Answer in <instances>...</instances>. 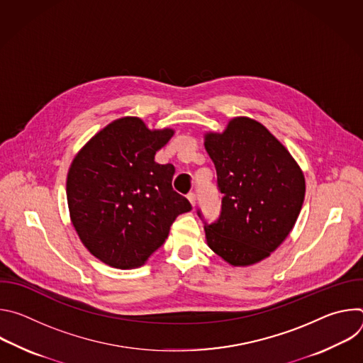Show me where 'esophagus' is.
<instances>
[{"instance_id": "34e87169", "label": "esophagus", "mask_w": 363, "mask_h": 363, "mask_svg": "<svg viewBox=\"0 0 363 363\" xmlns=\"http://www.w3.org/2000/svg\"><path fill=\"white\" fill-rule=\"evenodd\" d=\"M186 196H188V199H189L191 205H192V206H195V201H196V196H195V194H194V192H189Z\"/></svg>"}]
</instances>
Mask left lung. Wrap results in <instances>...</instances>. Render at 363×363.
<instances>
[{
    "instance_id": "8db88e82",
    "label": "left lung",
    "mask_w": 363,
    "mask_h": 363,
    "mask_svg": "<svg viewBox=\"0 0 363 363\" xmlns=\"http://www.w3.org/2000/svg\"><path fill=\"white\" fill-rule=\"evenodd\" d=\"M203 145L223 194L218 220L203 225L206 242L231 266L262 262L296 224L306 192L303 172L290 152L248 118L233 119L223 133H206Z\"/></svg>"
}]
</instances>
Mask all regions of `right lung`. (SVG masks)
I'll return each instance as SVG.
<instances>
[{
    "label": "right lung",
    "instance_id": "right-lung-1",
    "mask_svg": "<svg viewBox=\"0 0 363 363\" xmlns=\"http://www.w3.org/2000/svg\"><path fill=\"white\" fill-rule=\"evenodd\" d=\"M172 135L122 118L76 155L66 186L70 217L100 262L123 270L142 266L165 242L175 218L192 210L172 188L174 165L155 162Z\"/></svg>",
    "mask_w": 363,
    "mask_h": 363
}]
</instances>
